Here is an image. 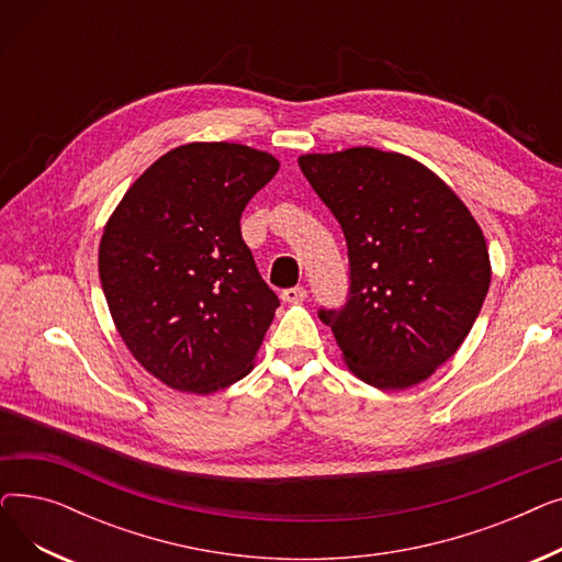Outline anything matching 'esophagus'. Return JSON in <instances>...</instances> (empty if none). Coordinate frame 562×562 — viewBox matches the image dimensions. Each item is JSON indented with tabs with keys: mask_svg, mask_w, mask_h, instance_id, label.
Masks as SVG:
<instances>
[{
	"mask_svg": "<svg viewBox=\"0 0 562 562\" xmlns=\"http://www.w3.org/2000/svg\"><path fill=\"white\" fill-rule=\"evenodd\" d=\"M280 299H282L284 303H301V301H305V299H307V289H305V286H291V289H284V291L280 293Z\"/></svg>",
	"mask_w": 562,
	"mask_h": 562,
	"instance_id": "obj_1",
	"label": "esophagus"
}]
</instances>
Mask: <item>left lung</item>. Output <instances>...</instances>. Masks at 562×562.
<instances>
[{
  "label": "left lung",
  "mask_w": 562,
  "mask_h": 562,
  "mask_svg": "<svg viewBox=\"0 0 562 562\" xmlns=\"http://www.w3.org/2000/svg\"><path fill=\"white\" fill-rule=\"evenodd\" d=\"M299 166L348 246V301L318 318L367 385H419L460 348L487 296L479 223L432 170L398 153L350 147Z\"/></svg>",
  "instance_id": "1"
}]
</instances>
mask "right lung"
Instances as JSON below:
<instances>
[{
    "label": "right lung",
    "instance_id": "add662e5",
    "mask_svg": "<svg viewBox=\"0 0 562 562\" xmlns=\"http://www.w3.org/2000/svg\"><path fill=\"white\" fill-rule=\"evenodd\" d=\"M273 155L189 143L130 187L100 241V282L117 333L168 387L212 394L250 373L280 301L241 239Z\"/></svg>",
    "mask_w": 562,
    "mask_h": 562
}]
</instances>
